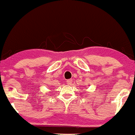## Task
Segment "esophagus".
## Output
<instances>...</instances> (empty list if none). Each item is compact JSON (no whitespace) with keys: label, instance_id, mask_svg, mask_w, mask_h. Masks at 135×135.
I'll return each instance as SVG.
<instances>
[{"label":"esophagus","instance_id":"34e87169","mask_svg":"<svg viewBox=\"0 0 135 135\" xmlns=\"http://www.w3.org/2000/svg\"><path fill=\"white\" fill-rule=\"evenodd\" d=\"M72 80H70V79H69V80H66V83H67V84H68V85H70V84L72 83Z\"/></svg>","mask_w":135,"mask_h":135}]
</instances>
